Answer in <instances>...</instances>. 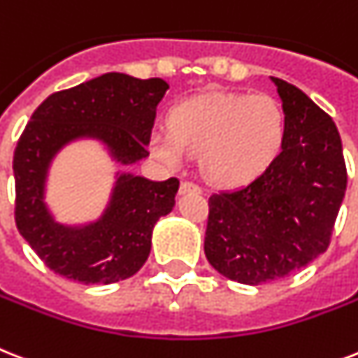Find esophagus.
<instances>
[{"instance_id": "1", "label": "esophagus", "mask_w": 358, "mask_h": 358, "mask_svg": "<svg viewBox=\"0 0 358 358\" xmlns=\"http://www.w3.org/2000/svg\"><path fill=\"white\" fill-rule=\"evenodd\" d=\"M187 193H202V189L196 184H193V182H182V184H180V194Z\"/></svg>"}]
</instances>
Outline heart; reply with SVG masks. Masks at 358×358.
Segmentation results:
<instances>
[{"mask_svg": "<svg viewBox=\"0 0 358 358\" xmlns=\"http://www.w3.org/2000/svg\"><path fill=\"white\" fill-rule=\"evenodd\" d=\"M169 129L150 132V150L171 167L202 154V171L220 185H245L274 164L285 145L287 115L268 94L208 92L180 101Z\"/></svg>", "mask_w": 358, "mask_h": 358, "instance_id": "obj_1", "label": "heart"}]
</instances>
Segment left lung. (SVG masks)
I'll use <instances>...</instances> for the list:
<instances>
[{
	"label": "left lung",
	"instance_id": "left-lung-1",
	"mask_svg": "<svg viewBox=\"0 0 358 358\" xmlns=\"http://www.w3.org/2000/svg\"><path fill=\"white\" fill-rule=\"evenodd\" d=\"M272 83L287 115L280 156L250 184L209 196L206 257L245 285L280 280L324 254L348 185L333 119L300 88Z\"/></svg>",
	"mask_w": 358,
	"mask_h": 358
}]
</instances>
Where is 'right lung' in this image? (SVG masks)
Masks as SVG:
<instances>
[{"instance_id": "add662e5", "label": "right lung", "mask_w": 358, "mask_h": 358, "mask_svg": "<svg viewBox=\"0 0 358 358\" xmlns=\"http://www.w3.org/2000/svg\"><path fill=\"white\" fill-rule=\"evenodd\" d=\"M169 84L162 78L104 73L49 95L14 150L16 226L38 257L68 280L108 285L138 272L150 254L152 229L174 208L180 182L117 173L103 215L88 224H62L45 204L55 156L77 139H95L119 165L149 156L156 108Z\"/></svg>"}]
</instances>
